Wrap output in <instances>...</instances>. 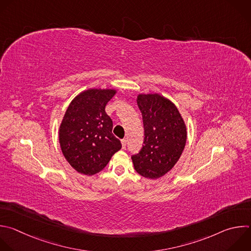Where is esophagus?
<instances>
[{
  "instance_id": "esophagus-1",
  "label": "esophagus",
  "mask_w": 251,
  "mask_h": 251,
  "mask_svg": "<svg viewBox=\"0 0 251 251\" xmlns=\"http://www.w3.org/2000/svg\"><path fill=\"white\" fill-rule=\"evenodd\" d=\"M121 143H122V148L125 149L126 146H127V140H126V139H123V140H121Z\"/></svg>"
}]
</instances>
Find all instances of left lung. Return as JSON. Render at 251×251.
I'll use <instances>...</instances> for the list:
<instances>
[{
	"mask_svg": "<svg viewBox=\"0 0 251 251\" xmlns=\"http://www.w3.org/2000/svg\"><path fill=\"white\" fill-rule=\"evenodd\" d=\"M138 106L144 124V145L133 154L135 171L155 179L169 173L179 159L186 144V127L176 106L154 95L138 96Z\"/></svg>",
	"mask_w": 251,
	"mask_h": 251,
	"instance_id": "left-lung-1",
	"label": "left lung"
}]
</instances>
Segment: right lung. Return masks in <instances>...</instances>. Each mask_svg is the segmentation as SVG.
<instances>
[{
	"instance_id": "1",
	"label": "right lung",
	"mask_w": 251,
	"mask_h": 251,
	"mask_svg": "<svg viewBox=\"0 0 251 251\" xmlns=\"http://www.w3.org/2000/svg\"><path fill=\"white\" fill-rule=\"evenodd\" d=\"M114 90H88L70 103L59 130L62 152L79 174L94 176L102 171L122 145L112 134L113 123L105 105Z\"/></svg>"
}]
</instances>
